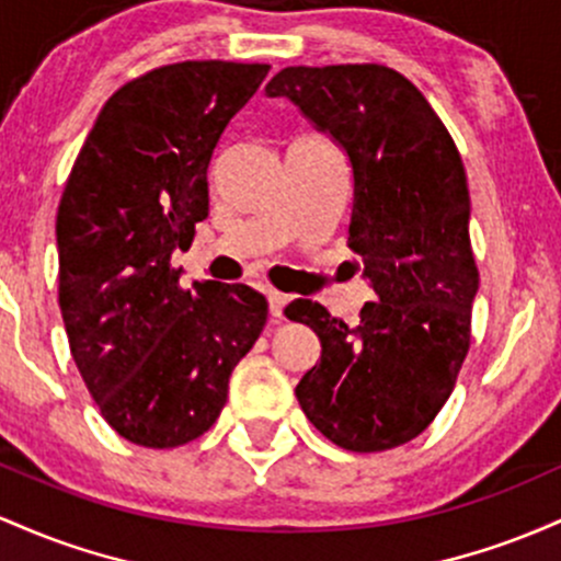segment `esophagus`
Listing matches in <instances>:
<instances>
[{
    "label": "esophagus",
    "mask_w": 561,
    "mask_h": 561,
    "mask_svg": "<svg viewBox=\"0 0 561 561\" xmlns=\"http://www.w3.org/2000/svg\"><path fill=\"white\" fill-rule=\"evenodd\" d=\"M286 301H288L286 294L275 291V288H270V291H267V305H270V314H273L275 320H280V318H283V307H286Z\"/></svg>",
    "instance_id": "1"
}]
</instances>
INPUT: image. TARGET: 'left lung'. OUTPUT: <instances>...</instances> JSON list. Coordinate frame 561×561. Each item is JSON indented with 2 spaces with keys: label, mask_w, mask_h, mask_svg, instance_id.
Instances as JSON below:
<instances>
[{
  "label": "left lung",
  "mask_w": 561,
  "mask_h": 561,
  "mask_svg": "<svg viewBox=\"0 0 561 561\" xmlns=\"http://www.w3.org/2000/svg\"><path fill=\"white\" fill-rule=\"evenodd\" d=\"M264 92L291 100L347 153V247L376 294L357 325L310 299L286 307L323 347L297 400L339 448H398L432 424L469 352L480 275L461 156L424 94L387 66H291Z\"/></svg>",
  "instance_id": "left-lung-1"
}]
</instances>
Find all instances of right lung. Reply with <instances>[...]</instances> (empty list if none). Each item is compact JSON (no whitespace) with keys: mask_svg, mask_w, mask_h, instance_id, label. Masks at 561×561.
<instances>
[{"mask_svg":"<svg viewBox=\"0 0 561 561\" xmlns=\"http://www.w3.org/2000/svg\"><path fill=\"white\" fill-rule=\"evenodd\" d=\"M267 71L187 60L129 81L103 105L62 191L58 286L73 363L103 419L142 448L209 430L267 320L254 288H182L172 267L209 217L214 148Z\"/></svg>","mask_w":561,"mask_h":561,"instance_id":"add662e5","label":"right lung"}]
</instances>
